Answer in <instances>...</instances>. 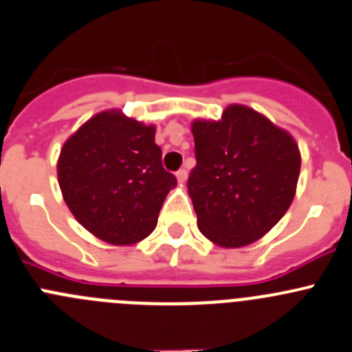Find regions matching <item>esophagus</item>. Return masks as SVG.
<instances>
[{"instance_id":"34e87169","label":"esophagus","mask_w":352,"mask_h":352,"mask_svg":"<svg viewBox=\"0 0 352 352\" xmlns=\"http://www.w3.org/2000/svg\"><path fill=\"white\" fill-rule=\"evenodd\" d=\"M177 180H179L180 184H184L187 180V170L186 168H180L179 172H177Z\"/></svg>"}]
</instances>
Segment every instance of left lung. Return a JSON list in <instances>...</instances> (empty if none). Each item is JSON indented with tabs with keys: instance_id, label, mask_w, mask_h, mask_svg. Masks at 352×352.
I'll list each match as a JSON object with an SVG mask.
<instances>
[{
	"instance_id": "obj_1",
	"label": "left lung",
	"mask_w": 352,
	"mask_h": 352,
	"mask_svg": "<svg viewBox=\"0 0 352 352\" xmlns=\"http://www.w3.org/2000/svg\"><path fill=\"white\" fill-rule=\"evenodd\" d=\"M196 166L187 189L201 234L242 248L267 234L291 206L301 168L294 138L242 104L221 120H194Z\"/></svg>"
}]
</instances>
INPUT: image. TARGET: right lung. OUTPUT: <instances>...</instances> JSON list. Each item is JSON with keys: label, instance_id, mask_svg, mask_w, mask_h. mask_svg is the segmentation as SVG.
Wrapping results in <instances>:
<instances>
[{"label": "right lung", "instance_id": "right-lung-1", "mask_svg": "<svg viewBox=\"0 0 352 352\" xmlns=\"http://www.w3.org/2000/svg\"><path fill=\"white\" fill-rule=\"evenodd\" d=\"M156 129L120 110L94 115L67 139L58 184L75 220L101 241L131 245L155 230L175 175L162 165Z\"/></svg>", "mask_w": 352, "mask_h": 352}]
</instances>
